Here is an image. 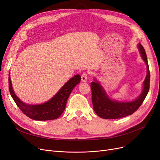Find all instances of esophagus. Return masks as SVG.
I'll use <instances>...</instances> for the list:
<instances>
[{"mask_svg":"<svg viewBox=\"0 0 160 160\" xmlns=\"http://www.w3.org/2000/svg\"><path fill=\"white\" fill-rule=\"evenodd\" d=\"M87 80H88V73L86 72H84L81 75V81L83 82H85Z\"/></svg>","mask_w":160,"mask_h":160,"instance_id":"1","label":"esophagus"}]
</instances>
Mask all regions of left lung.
Here are the masks:
<instances>
[{"label": "left lung", "instance_id": "left-lung-1", "mask_svg": "<svg viewBox=\"0 0 160 160\" xmlns=\"http://www.w3.org/2000/svg\"><path fill=\"white\" fill-rule=\"evenodd\" d=\"M138 49L142 59L147 66V75L143 83V89L138 98L131 101H119L111 99L106 93L105 90L99 81L94 79L91 82L92 103L93 109L99 117L103 119H119L133 114L147 96L149 89L150 72L147 59V55L143 46L139 43Z\"/></svg>", "mask_w": 160, "mask_h": 160}]
</instances>
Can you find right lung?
<instances>
[{
    "instance_id": "right-lung-1",
    "label": "right lung",
    "mask_w": 160,
    "mask_h": 160,
    "mask_svg": "<svg viewBox=\"0 0 160 160\" xmlns=\"http://www.w3.org/2000/svg\"><path fill=\"white\" fill-rule=\"evenodd\" d=\"M8 76L9 91L14 102L24 114L37 121L52 120L59 118L65 109L67 101L71 91L81 81L80 75H76L66 82L50 100L42 104L31 105L22 102L15 95L11 83L10 72Z\"/></svg>"
}]
</instances>
